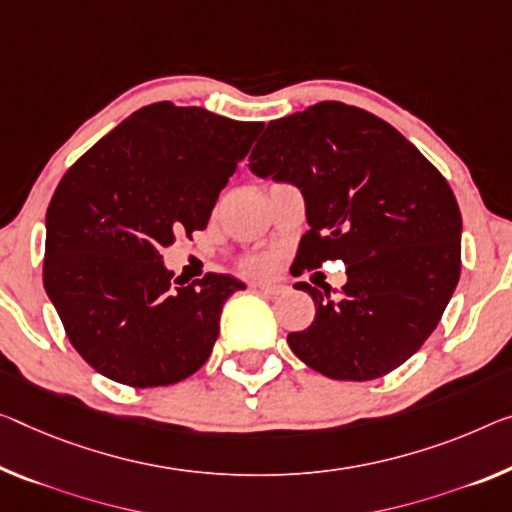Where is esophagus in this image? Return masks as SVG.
Here are the masks:
<instances>
[{"label":"esophagus","mask_w":512,"mask_h":512,"mask_svg":"<svg viewBox=\"0 0 512 512\" xmlns=\"http://www.w3.org/2000/svg\"><path fill=\"white\" fill-rule=\"evenodd\" d=\"M254 288H258L263 295H270V297H277L286 290V286H281V283H256Z\"/></svg>","instance_id":"obj_1"}]
</instances>
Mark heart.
Returning a JSON list of instances; mask_svg holds the SVG:
<instances>
[{"instance_id":"obj_1","label":"heart","mask_w":512,"mask_h":512,"mask_svg":"<svg viewBox=\"0 0 512 512\" xmlns=\"http://www.w3.org/2000/svg\"><path fill=\"white\" fill-rule=\"evenodd\" d=\"M245 270L247 272H254V274H261L270 270V258L265 256H254V258H247L245 263Z\"/></svg>"}]
</instances>
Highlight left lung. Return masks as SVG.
Instances as JSON below:
<instances>
[{"mask_svg":"<svg viewBox=\"0 0 512 512\" xmlns=\"http://www.w3.org/2000/svg\"><path fill=\"white\" fill-rule=\"evenodd\" d=\"M249 169L304 194L297 274L348 265L341 300L295 283L316 318L288 334L290 350L332 380L366 382L405 364L460 279L462 217L446 178L393 125L336 100L267 123Z\"/></svg>","mask_w":512,"mask_h":512,"instance_id":"left-lung-1","label":"left lung"}]
</instances>
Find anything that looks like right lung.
I'll return each mask as SVG.
<instances>
[{
    "mask_svg": "<svg viewBox=\"0 0 512 512\" xmlns=\"http://www.w3.org/2000/svg\"><path fill=\"white\" fill-rule=\"evenodd\" d=\"M263 123L153 102L66 171L45 215V293L93 371L135 389L206 364L222 306L245 283L210 272L174 286L162 249L208 226Z\"/></svg>",
    "mask_w": 512,
    "mask_h": 512,
    "instance_id": "right-lung-1",
    "label": "right lung"
}]
</instances>
